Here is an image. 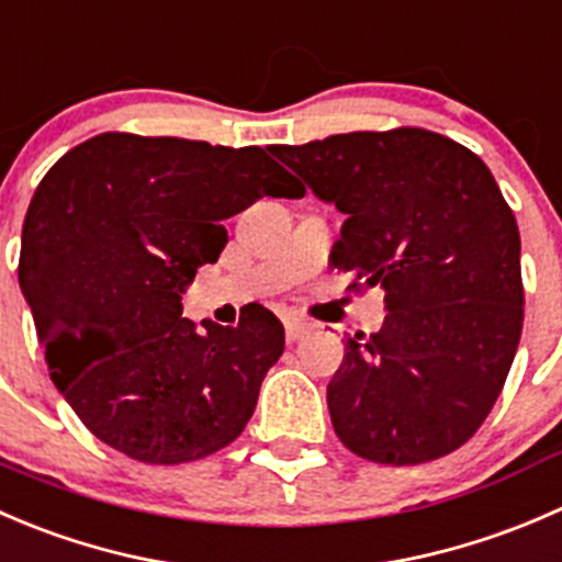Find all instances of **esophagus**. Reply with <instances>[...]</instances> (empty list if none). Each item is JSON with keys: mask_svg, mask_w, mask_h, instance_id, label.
I'll use <instances>...</instances> for the list:
<instances>
[{"mask_svg": "<svg viewBox=\"0 0 562 562\" xmlns=\"http://www.w3.org/2000/svg\"><path fill=\"white\" fill-rule=\"evenodd\" d=\"M283 327H286V344L303 341V338L311 333V325H305V322L300 319H286V325Z\"/></svg>", "mask_w": 562, "mask_h": 562, "instance_id": "obj_1", "label": "esophagus"}]
</instances>
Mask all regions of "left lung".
<instances>
[{"mask_svg":"<svg viewBox=\"0 0 562 562\" xmlns=\"http://www.w3.org/2000/svg\"><path fill=\"white\" fill-rule=\"evenodd\" d=\"M270 153L347 221L330 254L385 325L344 344L327 385L338 440L376 464L448 457L481 429L525 319L519 226L475 153L426 127L336 133Z\"/></svg>","mask_w":562,"mask_h":562,"instance_id":"1","label":"left lung"}]
</instances>
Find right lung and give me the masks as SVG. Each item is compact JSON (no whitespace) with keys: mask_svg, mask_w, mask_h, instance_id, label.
<instances>
[{"mask_svg":"<svg viewBox=\"0 0 562 562\" xmlns=\"http://www.w3.org/2000/svg\"><path fill=\"white\" fill-rule=\"evenodd\" d=\"M297 193L262 147L120 131L48 169L26 210L19 283L54 385L98 440L144 464H186L240 437L283 325L251 305L235 327L196 330L180 294L224 251L221 221Z\"/></svg>","mask_w":562,"mask_h":562,"instance_id":"right-lung-1","label":"right lung"}]
</instances>
